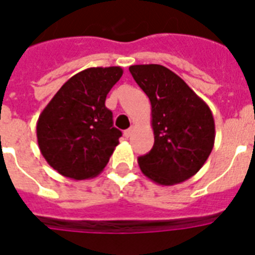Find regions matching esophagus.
Here are the masks:
<instances>
[{
  "label": "esophagus",
  "mask_w": 255,
  "mask_h": 255,
  "mask_svg": "<svg viewBox=\"0 0 255 255\" xmlns=\"http://www.w3.org/2000/svg\"><path fill=\"white\" fill-rule=\"evenodd\" d=\"M132 132H133V127L128 128V129H126V131H124V136H126V137H129V136L132 135Z\"/></svg>",
  "instance_id": "34e87169"
}]
</instances>
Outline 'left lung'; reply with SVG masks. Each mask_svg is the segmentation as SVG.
<instances>
[{
  "label": "left lung",
  "instance_id": "left-lung-1",
  "mask_svg": "<svg viewBox=\"0 0 255 255\" xmlns=\"http://www.w3.org/2000/svg\"><path fill=\"white\" fill-rule=\"evenodd\" d=\"M132 77L151 100L155 144L137 159L149 180L174 185L197 173L213 149L216 128L209 106L161 65H135Z\"/></svg>",
  "mask_w": 255,
  "mask_h": 255
}]
</instances>
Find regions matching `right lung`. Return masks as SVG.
<instances>
[{
  "instance_id": "obj_1",
  "label": "right lung",
  "mask_w": 255,
  "mask_h": 255,
  "mask_svg": "<svg viewBox=\"0 0 255 255\" xmlns=\"http://www.w3.org/2000/svg\"><path fill=\"white\" fill-rule=\"evenodd\" d=\"M122 75L119 66L83 70L43 108L37 122L38 147L59 174L87 180L107 165L122 132L114 127L106 98Z\"/></svg>"
}]
</instances>
